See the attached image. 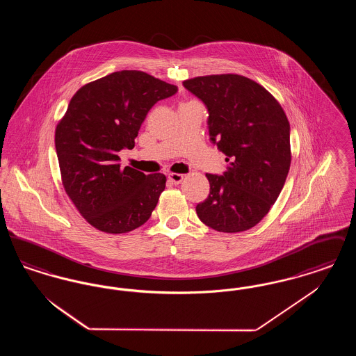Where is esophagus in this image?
Returning <instances> with one entry per match:
<instances>
[{"label":"esophagus","mask_w":356,"mask_h":356,"mask_svg":"<svg viewBox=\"0 0 356 356\" xmlns=\"http://www.w3.org/2000/svg\"><path fill=\"white\" fill-rule=\"evenodd\" d=\"M183 179H184V176L180 175V173H170V175H168V180H170L172 184H175V186L180 184V183L183 181Z\"/></svg>","instance_id":"34e87169"}]
</instances>
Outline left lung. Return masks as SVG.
<instances>
[{
    "instance_id": "left-lung-1",
    "label": "left lung",
    "mask_w": 356,
    "mask_h": 356,
    "mask_svg": "<svg viewBox=\"0 0 356 356\" xmlns=\"http://www.w3.org/2000/svg\"><path fill=\"white\" fill-rule=\"evenodd\" d=\"M183 85L207 105L211 140L228 163L222 176L205 175L209 195L196 213L215 231H247L270 212L286 183L287 116L264 86L240 74L200 76Z\"/></svg>"
}]
</instances>
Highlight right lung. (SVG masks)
Here are the masks:
<instances>
[{"mask_svg":"<svg viewBox=\"0 0 356 356\" xmlns=\"http://www.w3.org/2000/svg\"><path fill=\"white\" fill-rule=\"evenodd\" d=\"M176 92V85L145 72L120 70L72 97L56 127V152L69 199L96 229L127 234L151 218L167 177L121 168L118 153L135 147L149 109Z\"/></svg>","mask_w":356,"mask_h":356,"instance_id":"obj_1","label":"right lung"}]
</instances>
